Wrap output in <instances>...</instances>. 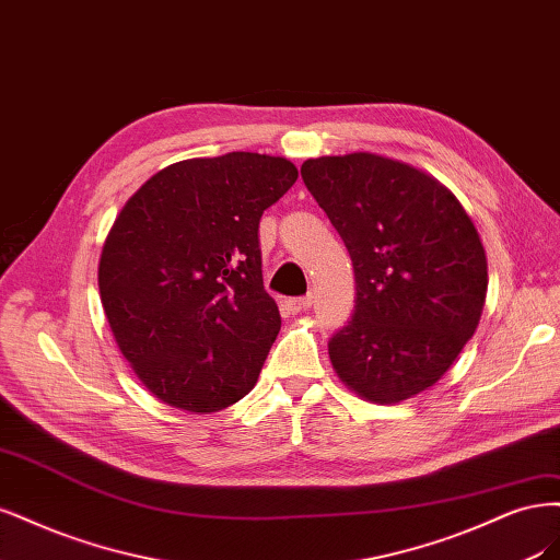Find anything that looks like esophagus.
Instances as JSON below:
<instances>
[{"label": "esophagus", "instance_id": "1", "mask_svg": "<svg viewBox=\"0 0 560 560\" xmlns=\"http://www.w3.org/2000/svg\"><path fill=\"white\" fill-rule=\"evenodd\" d=\"M285 306L291 314H302L312 306V298H291L285 302Z\"/></svg>", "mask_w": 560, "mask_h": 560}]
</instances>
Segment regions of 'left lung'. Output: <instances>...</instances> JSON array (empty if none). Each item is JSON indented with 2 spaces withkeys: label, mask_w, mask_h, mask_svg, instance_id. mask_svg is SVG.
<instances>
[{
  "label": "left lung",
  "mask_w": 560,
  "mask_h": 560,
  "mask_svg": "<svg viewBox=\"0 0 560 560\" xmlns=\"http://www.w3.org/2000/svg\"><path fill=\"white\" fill-rule=\"evenodd\" d=\"M300 172L353 262L355 310L328 341L337 376L374 405L435 386L475 335L489 288L472 219L402 160L358 151L310 158Z\"/></svg>",
  "instance_id": "1"
}]
</instances>
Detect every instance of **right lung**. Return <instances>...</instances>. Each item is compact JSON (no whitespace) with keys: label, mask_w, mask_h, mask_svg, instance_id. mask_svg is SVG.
I'll list each match as a JSON object with an SVG mask.
<instances>
[{"label":"right lung","mask_w":560,"mask_h":560,"mask_svg":"<svg viewBox=\"0 0 560 560\" xmlns=\"http://www.w3.org/2000/svg\"><path fill=\"white\" fill-rule=\"evenodd\" d=\"M295 182L279 155L192 158L153 174L116 215L100 298L120 353L158 400L211 413L256 386L281 328L258 225Z\"/></svg>","instance_id":"add662e5"}]
</instances>
